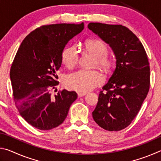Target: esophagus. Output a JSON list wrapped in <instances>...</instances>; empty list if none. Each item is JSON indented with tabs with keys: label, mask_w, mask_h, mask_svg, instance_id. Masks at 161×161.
Returning <instances> with one entry per match:
<instances>
[{
	"label": "esophagus",
	"mask_w": 161,
	"mask_h": 161,
	"mask_svg": "<svg viewBox=\"0 0 161 161\" xmlns=\"http://www.w3.org/2000/svg\"><path fill=\"white\" fill-rule=\"evenodd\" d=\"M77 94L79 97H84V95H86V92H78Z\"/></svg>",
	"instance_id": "esophagus-1"
}]
</instances>
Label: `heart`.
I'll use <instances>...</instances> for the list:
<instances>
[{
    "instance_id": "obj_1",
    "label": "heart",
    "mask_w": 161,
    "mask_h": 161,
    "mask_svg": "<svg viewBox=\"0 0 161 161\" xmlns=\"http://www.w3.org/2000/svg\"><path fill=\"white\" fill-rule=\"evenodd\" d=\"M84 47L89 53L96 58V64L105 72L110 71L114 64V58L108 54L107 46L102 40L89 39L84 42ZM79 54L77 46L72 45L64 49L62 62L69 69L74 67L78 62ZM103 82L102 75L97 71L80 69L68 75L64 84L67 88L80 92L92 90Z\"/></svg>"
}]
</instances>
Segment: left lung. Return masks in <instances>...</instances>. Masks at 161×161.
Here are the masks:
<instances>
[{"mask_svg": "<svg viewBox=\"0 0 161 161\" xmlns=\"http://www.w3.org/2000/svg\"><path fill=\"white\" fill-rule=\"evenodd\" d=\"M88 28L109 45L116 69L100 92L95 122L114 131L126 128L139 111L150 86L148 59L142 43L126 27L90 23Z\"/></svg>", "mask_w": 161, "mask_h": 161, "instance_id": "1", "label": "left lung"}]
</instances>
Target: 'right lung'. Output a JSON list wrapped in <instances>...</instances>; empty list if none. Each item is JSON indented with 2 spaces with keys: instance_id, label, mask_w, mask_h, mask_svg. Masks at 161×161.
<instances>
[{
  "instance_id": "1",
  "label": "right lung",
  "mask_w": 161,
  "mask_h": 161,
  "mask_svg": "<svg viewBox=\"0 0 161 161\" xmlns=\"http://www.w3.org/2000/svg\"><path fill=\"white\" fill-rule=\"evenodd\" d=\"M84 29L81 24L42 25L23 40L10 72L15 103L21 116L35 128L50 130L59 126L77 99L66 89L56 95V72L61 67L65 45Z\"/></svg>"
}]
</instances>
